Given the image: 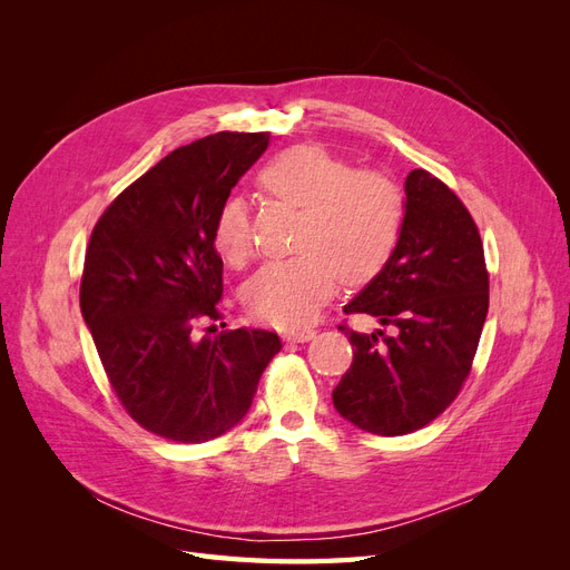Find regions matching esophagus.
<instances>
[{
  "label": "esophagus",
  "instance_id": "1",
  "mask_svg": "<svg viewBox=\"0 0 570 570\" xmlns=\"http://www.w3.org/2000/svg\"><path fill=\"white\" fill-rule=\"evenodd\" d=\"M316 333L314 331H287L283 333V340L287 342H308Z\"/></svg>",
  "mask_w": 570,
  "mask_h": 570
}]
</instances>
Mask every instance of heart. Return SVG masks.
I'll return each instance as SVG.
<instances>
[{
    "label": "heart",
    "instance_id": "heart-1",
    "mask_svg": "<svg viewBox=\"0 0 570 570\" xmlns=\"http://www.w3.org/2000/svg\"><path fill=\"white\" fill-rule=\"evenodd\" d=\"M268 195L302 206L297 249L258 268L245 287L249 312L278 327H304L331 299L337 278L356 283L381 268L402 226V195L375 170H347L321 145H297L273 157L258 176ZM218 254L243 264L252 249L243 199L218 212Z\"/></svg>",
    "mask_w": 570,
    "mask_h": 570
}]
</instances>
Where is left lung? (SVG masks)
<instances>
[{"instance_id": "1", "label": "left lung", "mask_w": 570, "mask_h": 570, "mask_svg": "<svg viewBox=\"0 0 570 570\" xmlns=\"http://www.w3.org/2000/svg\"><path fill=\"white\" fill-rule=\"evenodd\" d=\"M400 237L383 268L344 306L381 325L356 333L352 368L333 390L342 419L373 435H406L454 402L488 316L490 281L475 223L435 176L413 168L404 183Z\"/></svg>"}]
</instances>
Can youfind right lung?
I'll return each mask as SVG.
<instances>
[{
	"instance_id": "add662e5",
	"label": "right lung",
	"mask_w": 570,
	"mask_h": 570,
	"mask_svg": "<svg viewBox=\"0 0 570 570\" xmlns=\"http://www.w3.org/2000/svg\"><path fill=\"white\" fill-rule=\"evenodd\" d=\"M271 135L223 130L178 147L120 193L92 230L80 312L109 383L149 433L199 444L247 416L281 337L218 318L223 262L214 228Z\"/></svg>"
}]
</instances>
